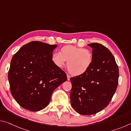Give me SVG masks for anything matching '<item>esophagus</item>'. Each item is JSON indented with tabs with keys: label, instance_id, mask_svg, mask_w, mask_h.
Masks as SVG:
<instances>
[{
	"label": "esophagus",
	"instance_id": "1",
	"mask_svg": "<svg viewBox=\"0 0 131 131\" xmlns=\"http://www.w3.org/2000/svg\"><path fill=\"white\" fill-rule=\"evenodd\" d=\"M70 76H69V75H67V80H70Z\"/></svg>",
	"mask_w": 131,
	"mask_h": 131
}]
</instances>
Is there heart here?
I'll list each match as a JSON object with an SVG mask.
<instances>
[{"mask_svg": "<svg viewBox=\"0 0 131 131\" xmlns=\"http://www.w3.org/2000/svg\"><path fill=\"white\" fill-rule=\"evenodd\" d=\"M52 61L59 68H62L68 61L67 68L71 74L80 76L85 73L93 62L92 52L88 50L72 45H66L61 48V53L52 55Z\"/></svg>", "mask_w": 131, "mask_h": 131, "instance_id": "heart-1", "label": "heart"}]
</instances>
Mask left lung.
Wrapping results in <instances>:
<instances>
[{
	"mask_svg": "<svg viewBox=\"0 0 131 131\" xmlns=\"http://www.w3.org/2000/svg\"><path fill=\"white\" fill-rule=\"evenodd\" d=\"M92 48L93 62L85 73L70 79L72 107L82 115H91L104 109L117 90L118 68L114 57L101 44H88Z\"/></svg>",
	"mask_w": 131,
	"mask_h": 131,
	"instance_id": "1",
	"label": "left lung"
}]
</instances>
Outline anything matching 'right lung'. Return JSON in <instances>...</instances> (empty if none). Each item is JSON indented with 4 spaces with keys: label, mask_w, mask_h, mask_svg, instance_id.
I'll use <instances>...</instances> for the list:
<instances>
[{
    "label": "right lung",
    "mask_w": 131,
    "mask_h": 131,
    "mask_svg": "<svg viewBox=\"0 0 131 131\" xmlns=\"http://www.w3.org/2000/svg\"><path fill=\"white\" fill-rule=\"evenodd\" d=\"M57 47L31 41L13 55L8 74L11 93L25 109L37 112L47 107L54 91L67 80L66 74L52 61Z\"/></svg>",
    "instance_id": "1"
}]
</instances>
